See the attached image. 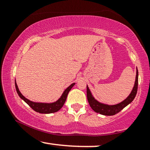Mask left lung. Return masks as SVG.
Masks as SVG:
<instances>
[{
    "label": "left lung",
    "instance_id": "left-lung-1",
    "mask_svg": "<svg viewBox=\"0 0 150 150\" xmlns=\"http://www.w3.org/2000/svg\"><path fill=\"white\" fill-rule=\"evenodd\" d=\"M137 86H138V70H137V68H136V77L133 88H132L131 92L129 94L128 97L119 104L108 105L99 102L97 99H94L90 89H89L88 86L87 85V100H88L89 106L95 112L100 113L101 115H104V116H113V115L118 113L123 108H124L125 106H128L129 104H130L133 101L136 96V94H137Z\"/></svg>",
    "mask_w": 150,
    "mask_h": 150
}]
</instances>
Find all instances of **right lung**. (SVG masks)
<instances>
[{"instance_id":"obj_1","label":"right lung","mask_w":150,"mask_h":150,"mask_svg":"<svg viewBox=\"0 0 150 150\" xmlns=\"http://www.w3.org/2000/svg\"><path fill=\"white\" fill-rule=\"evenodd\" d=\"M75 85V83H73L71 84L69 87H67V88L64 90V92H63L61 97H60L56 101L52 103L34 102V101L29 100L28 99H27V98L24 97L22 94V93L20 92L16 82H15V88H16V91L17 92H18L19 97L21 98L22 100L25 101V102L32 108V109L34 110V111L40 113H52L57 112L58 111H59V110L63 107L65 101H66L68 93H69L70 89H72V87H73Z\"/></svg>"}]
</instances>
